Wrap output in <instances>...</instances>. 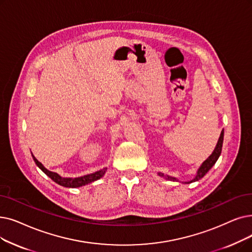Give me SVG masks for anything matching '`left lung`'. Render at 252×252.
<instances>
[{
    "instance_id": "8db88e82",
    "label": "left lung",
    "mask_w": 252,
    "mask_h": 252,
    "mask_svg": "<svg viewBox=\"0 0 252 252\" xmlns=\"http://www.w3.org/2000/svg\"><path fill=\"white\" fill-rule=\"evenodd\" d=\"M223 135H224V132H223V129H222L221 133H220V139H218L217 144H216V146H215L213 152L211 153V156H210L209 158H208L202 163V165L200 166V168L198 169V171H196V174H195L194 178L191 179V180H189V181H180V182L185 183V184H189V183H191V182H194V181H198V180H200L201 178H203V177L205 176V175L207 174V172L209 171V170L215 165V162L217 161L218 158H220V156L221 149H222V143H223ZM158 176L163 177V178L167 179V180L179 181L177 178L172 177V176H170V175H165V174L160 173V172H158Z\"/></svg>"
}]
</instances>
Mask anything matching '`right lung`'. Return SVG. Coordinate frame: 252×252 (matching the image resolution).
Here are the masks:
<instances>
[{
	"label": "right lung",
	"mask_w": 252,
	"mask_h": 252,
	"mask_svg": "<svg viewBox=\"0 0 252 252\" xmlns=\"http://www.w3.org/2000/svg\"><path fill=\"white\" fill-rule=\"evenodd\" d=\"M32 158H34V160L36 162V165L38 166V168L42 172H44L50 179H52L54 182L62 185V187H63V188H70V189L81 188V187H83V185H86V184L92 183L94 181L99 180L100 178H102L104 176L106 171H107V168H104V169L96 171L94 173L87 174V175H84V176L76 177V178L62 177L61 175H59L58 173H54V172H51V171L47 170L34 156H32Z\"/></svg>",
	"instance_id": "1"
}]
</instances>
